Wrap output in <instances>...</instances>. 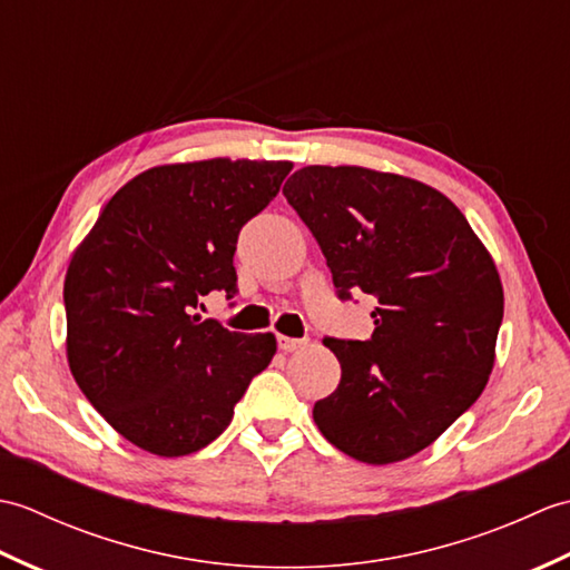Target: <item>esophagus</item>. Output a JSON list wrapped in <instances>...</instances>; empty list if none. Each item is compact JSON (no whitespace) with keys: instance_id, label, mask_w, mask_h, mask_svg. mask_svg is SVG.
Wrapping results in <instances>:
<instances>
[{"instance_id":"esophagus-1","label":"esophagus","mask_w":570,"mask_h":570,"mask_svg":"<svg viewBox=\"0 0 570 570\" xmlns=\"http://www.w3.org/2000/svg\"><path fill=\"white\" fill-rule=\"evenodd\" d=\"M308 341H298V337H286V335H278V350H284V353H296V350L306 347Z\"/></svg>"}]
</instances>
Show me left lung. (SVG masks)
<instances>
[{
	"instance_id": "obj_1",
	"label": "left lung",
	"mask_w": 570,
	"mask_h": 570,
	"mask_svg": "<svg viewBox=\"0 0 570 570\" xmlns=\"http://www.w3.org/2000/svg\"><path fill=\"white\" fill-rule=\"evenodd\" d=\"M284 196L318 239L337 296L377 298L367 341H323L341 384L313 421L360 463L416 455L490 380L504 313L492 254L453 200L399 174L306 166Z\"/></svg>"
}]
</instances>
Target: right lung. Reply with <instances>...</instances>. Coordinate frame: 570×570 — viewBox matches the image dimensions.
<instances>
[{
    "mask_svg": "<svg viewBox=\"0 0 570 570\" xmlns=\"http://www.w3.org/2000/svg\"><path fill=\"white\" fill-rule=\"evenodd\" d=\"M292 161L205 159L135 176L105 205L66 272V357L110 426L161 458L220 435L274 333L200 318V296L237 294L242 225L262 213Z\"/></svg>",
    "mask_w": 570,
    "mask_h": 570,
    "instance_id": "1",
    "label": "right lung"
}]
</instances>
